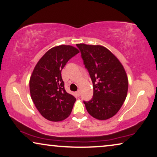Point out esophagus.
Returning <instances> with one entry per match:
<instances>
[{
	"label": "esophagus",
	"instance_id": "34e87169",
	"mask_svg": "<svg viewBox=\"0 0 157 157\" xmlns=\"http://www.w3.org/2000/svg\"><path fill=\"white\" fill-rule=\"evenodd\" d=\"M76 95H77V96H80V91H79V90H78V91H77L76 93Z\"/></svg>",
	"mask_w": 157,
	"mask_h": 157
}]
</instances>
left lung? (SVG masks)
<instances>
[{
  "label": "left lung",
  "instance_id": "left-lung-1",
  "mask_svg": "<svg viewBox=\"0 0 157 157\" xmlns=\"http://www.w3.org/2000/svg\"><path fill=\"white\" fill-rule=\"evenodd\" d=\"M93 82L94 95L83 101L95 119L108 120L116 114L125 101L128 78L123 66L110 50L101 45L77 44Z\"/></svg>",
  "mask_w": 157,
  "mask_h": 157
}]
</instances>
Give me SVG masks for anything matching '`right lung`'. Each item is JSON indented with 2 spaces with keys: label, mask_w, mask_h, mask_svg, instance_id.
Segmentation results:
<instances>
[{
  "label": "right lung",
  "mask_w": 157,
  "mask_h": 157,
  "mask_svg": "<svg viewBox=\"0 0 157 157\" xmlns=\"http://www.w3.org/2000/svg\"><path fill=\"white\" fill-rule=\"evenodd\" d=\"M79 53L71 45L52 47L39 60L29 79L32 100L40 113L49 121H62L71 114L76 98L64 89L62 70Z\"/></svg>",
  "instance_id": "obj_1"
}]
</instances>
